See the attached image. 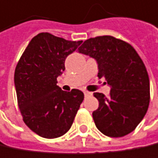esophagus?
<instances>
[{
  "instance_id": "1",
  "label": "esophagus",
  "mask_w": 158,
  "mask_h": 158,
  "mask_svg": "<svg viewBox=\"0 0 158 158\" xmlns=\"http://www.w3.org/2000/svg\"><path fill=\"white\" fill-rule=\"evenodd\" d=\"M84 94H85V97H86V96H90V95H92V93L87 92V91H85V92H84Z\"/></svg>"
}]
</instances>
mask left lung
<instances>
[{
    "mask_svg": "<svg viewBox=\"0 0 158 158\" xmlns=\"http://www.w3.org/2000/svg\"><path fill=\"white\" fill-rule=\"evenodd\" d=\"M78 52L96 61L97 76L111 87L109 96L94 94L99 102L93 112L96 127L111 137L128 135L146 115L150 101L149 77L142 59L129 44L108 35L85 41Z\"/></svg>",
    "mask_w": 158,
    "mask_h": 158,
    "instance_id": "obj_1",
    "label": "left lung"
}]
</instances>
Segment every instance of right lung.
<instances>
[{
    "mask_svg": "<svg viewBox=\"0 0 158 158\" xmlns=\"http://www.w3.org/2000/svg\"><path fill=\"white\" fill-rule=\"evenodd\" d=\"M82 43L41 32L31 40L16 65L14 85L23 122L42 137L64 135L84 100L82 91L65 92L56 85L66 57Z\"/></svg>",
    "mask_w": 158,
    "mask_h": 158,
    "instance_id": "right-lung-1",
    "label": "right lung"
}]
</instances>
